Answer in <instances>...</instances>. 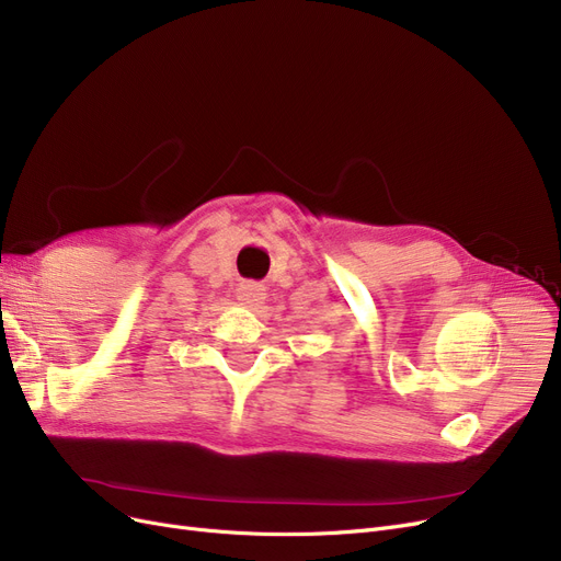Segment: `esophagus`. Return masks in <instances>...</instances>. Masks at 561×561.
Returning a JSON list of instances; mask_svg holds the SVG:
<instances>
[{
	"mask_svg": "<svg viewBox=\"0 0 561 561\" xmlns=\"http://www.w3.org/2000/svg\"><path fill=\"white\" fill-rule=\"evenodd\" d=\"M236 298L240 300L242 307L254 309V307H259L265 300V288L261 284H256V282H245V284L238 286Z\"/></svg>",
	"mask_w": 561,
	"mask_h": 561,
	"instance_id": "esophagus-1",
	"label": "esophagus"
}]
</instances>
